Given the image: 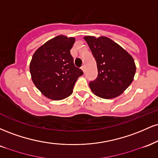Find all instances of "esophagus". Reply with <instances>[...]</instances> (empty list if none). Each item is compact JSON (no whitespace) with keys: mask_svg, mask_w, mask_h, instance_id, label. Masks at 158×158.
<instances>
[{"mask_svg":"<svg viewBox=\"0 0 158 158\" xmlns=\"http://www.w3.org/2000/svg\"><path fill=\"white\" fill-rule=\"evenodd\" d=\"M81 70H82V71L85 73V65H82V66L81 67Z\"/></svg>","mask_w":158,"mask_h":158,"instance_id":"34e87169","label":"esophagus"}]
</instances>
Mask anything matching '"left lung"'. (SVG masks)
Here are the masks:
<instances>
[{"label":"left lung","mask_w":158,"mask_h":158,"mask_svg":"<svg viewBox=\"0 0 158 158\" xmlns=\"http://www.w3.org/2000/svg\"><path fill=\"white\" fill-rule=\"evenodd\" d=\"M97 61L98 77L90 81L91 91L103 99L121 95L134 80L136 65L133 57L106 36H85Z\"/></svg>","instance_id":"obj_1"}]
</instances>
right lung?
I'll use <instances>...</instances> for the list:
<instances>
[{
	"label": "right lung",
	"mask_w": 158,
	"mask_h": 158,
	"mask_svg": "<svg viewBox=\"0 0 158 158\" xmlns=\"http://www.w3.org/2000/svg\"><path fill=\"white\" fill-rule=\"evenodd\" d=\"M75 38L63 35L49 40L34 52L30 64L32 80L43 95L61 100L73 93L78 78L83 74L73 64L70 54Z\"/></svg>",
	"instance_id": "1"
}]
</instances>
